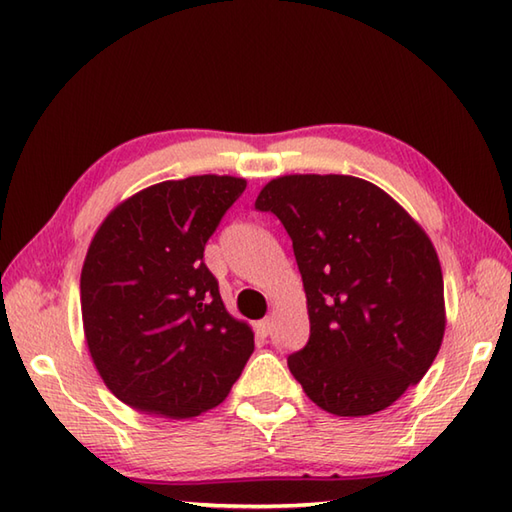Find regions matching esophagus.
<instances>
[{
  "mask_svg": "<svg viewBox=\"0 0 512 512\" xmlns=\"http://www.w3.org/2000/svg\"><path fill=\"white\" fill-rule=\"evenodd\" d=\"M257 332L262 336H268L270 332H273V319H262L257 321Z\"/></svg>",
  "mask_w": 512,
  "mask_h": 512,
  "instance_id": "esophagus-1",
  "label": "esophagus"
}]
</instances>
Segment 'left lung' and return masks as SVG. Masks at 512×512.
Segmentation results:
<instances>
[{
  "instance_id": "left-lung-1",
  "label": "left lung",
  "mask_w": 512,
  "mask_h": 512,
  "mask_svg": "<svg viewBox=\"0 0 512 512\" xmlns=\"http://www.w3.org/2000/svg\"><path fill=\"white\" fill-rule=\"evenodd\" d=\"M255 209L292 239L310 339L288 356L308 398L334 416H369L427 374L444 334L442 270L427 233L376 184L284 176Z\"/></svg>"
}]
</instances>
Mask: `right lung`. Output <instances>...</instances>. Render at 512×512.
<instances>
[{
    "mask_svg": "<svg viewBox=\"0 0 512 512\" xmlns=\"http://www.w3.org/2000/svg\"><path fill=\"white\" fill-rule=\"evenodd\" d=\"M246 189L231 176L154 184L114 209L81 273L92 361L112 394L149 416L193 418L228 396L253 332L226 312L204 246Z\"/></svg>",
    "mask_w": 512,
    "mask_h": 512,
    "instance_id": "right-lung-1",
    "label": "right lung"
}]
</instances>
